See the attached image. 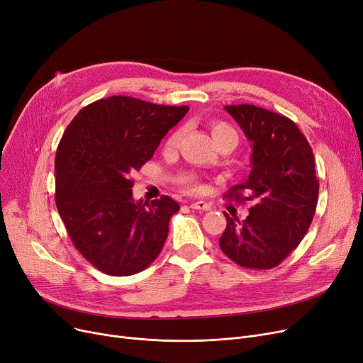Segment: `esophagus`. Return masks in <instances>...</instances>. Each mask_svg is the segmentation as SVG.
<instances>
[{
	"instance_id": "34e87169",
	"label": "esophagus",
	"mask_w": 363,
	"mask_h": 363,
	"mask_svg": "<svg viewBox=\"0 0 363 363\" xmlns=\"http://www.w3.org/2000/svg\"><path fill=\"white\" fill-rule=\"evenodd\" d=\"M191 209H197V211H211V204L206 203V201H193L190 204Z\"/></svg>"
}]
</instances>
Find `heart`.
Listing matches in <instances>:
<instances>
[{"label":"heart","instance_id":"heart-1","mask_svg":"<svg viewBox=\"0 0 363 363\" xmlns=\"http://www.w3.org/2000/svg\"><path fill=\"white\" fill-rule=\"evenodd\" d=\"M212 135H213V138L216 139L218 144L223 143V140H227V139H231V140H234V143H238V138H239V136H238V132H235V129L233 128L231 124H228V123H225V121H219V120H215V121L212 123ZM181 138H182V130H181V129H178V130H175L173 133H170V136L167 138L166 144H164L166 150H167V151H172V150L178 148V145H179V143H181ZM179 181H181L182 184L188 185L190 188H197V185L194 184V181L190 179V178H181Z\"/></svg>","mask_w":363,"mask_h":363}]
</instances>
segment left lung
<instances>
[{
  "label": "left lung",
  "mask_w": 363,
  "mask_h": 363,
  "mask_svg": "<svg viewBox=\"0 0 363 363\" xmlns=\"http://www.w3.org/2000/svg\"><path fill=\"white\" fill-rule=\"evenodd\" d=\"M252 143V170L225 199L254 201L246 219L230 216L219 239L224 254L245 269L279 265L306 235L318 206L319 181L313 150L296 124L255 105H227ZM245 191L247 196L241 193Z\"/></svg>",
  "instance_id": "left-lung-1"
}]
</instances>
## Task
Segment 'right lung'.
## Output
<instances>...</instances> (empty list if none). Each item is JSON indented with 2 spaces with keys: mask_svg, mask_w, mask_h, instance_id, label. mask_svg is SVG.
<instances>
[{
  "mask_svg": "<svg viewBox=\"0 0 363 363\" xmlns=\"http://www.w3.org/2000/svg\"><path fill=\"white\" fill-rule=\"evenodd\" d=\"M188 109L111 96L84 106L68 124L56 151L55 199L75 249L94 269L132 276L159 257L179 204L169 196L135 201L130 173Z\"/></svg>",
  "mask_w": 363,
  "mask_h": 363,
  "instance_id": "right-lung-1",
  "label": "right lung"
}]
</instances>
